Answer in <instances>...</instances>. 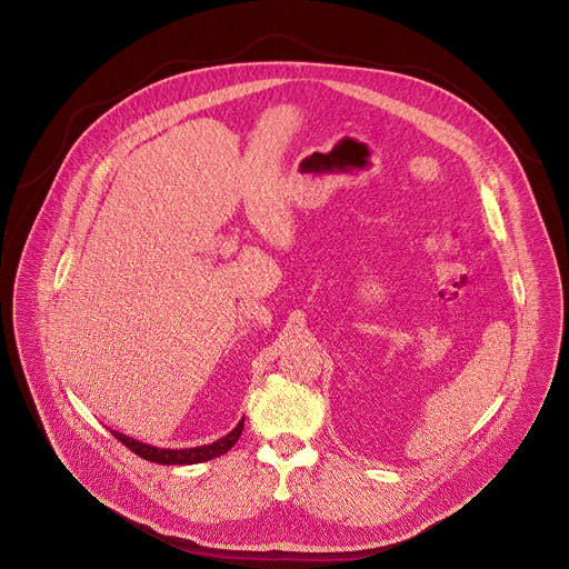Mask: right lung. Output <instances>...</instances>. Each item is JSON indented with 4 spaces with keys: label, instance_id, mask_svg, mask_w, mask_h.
<instances>
[{
    "label": "right lung",
    "instance_id": "right-lung-1",
    "mask_svg": "<svg viewBox=\"0 0 569 569\" xmlns=\"http://www.w3.org/2000/svg\"><path fill=\"white\" fill-rule=\"evenodd\" d=\"M244 428V419H240V423L229 432L223 435L221 439L212 441V443H203V446H194V448H157L150 443H143L139 439H132L123 432L111 430V435L117 437L119 441H123L130 450H134L139 458L148 460V462H157V465H199V462H208L212 458L223 456V452H229L236 441L240 439Z\"/></svg>",
    "mask_w": 569,
    "mask_h": 569
}]
</instances>
